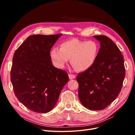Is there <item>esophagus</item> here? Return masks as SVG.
<instances>
[{
    "label": "esophagus",
    "mask_w": 135,
    "mask_h": 135,
    "mask_svg": "<svg viewBox=\"0 0 135 135\" xmlns=\"http://www.w3.org/2000/svg\"><path fill=\"white\" fill-rule=\"evenodd\" d=\"M68 76H69V78L70 79H73L75 78V75L74 74H69Z\"/></svg>",
    "instance_id": "esophagus-1"
}]
</instances>
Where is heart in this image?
<instances>
[{"label":"heart","instance_id":"b5f03b06","mask_svg":"<svg viewBox=\"0 0 135 135\" xmlns=\"http://www.w3.org/2000/svg\"><path fill=\"white\" fill-rule=\"evenodd\" d=\"M98 52V47L94 41H82L72 39L62 42L60 49L53 48L50 57L55 65L63 68L71 59L72 66L78 71H84L92 66Z\"/></svg>","mask_w":135,"mask_h":135}]
</instances>
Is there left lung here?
<instances>
[{
    "instance_id": "1",
    "label": "left lung",
    "mask_w": 135,
    "mask_h": 135,
    "mask_svg": "<svg viewBox=\"0 0 135 135\" xmlns=\"http://www.w3.org/2000/svg\"><path fill=\"white\" fill-rule=\"evenodd\" d=\"M100 42L94 64L76 76L80 101L89 110L105 109L119 95L125 76L124 60L121 51L109 38L94 35Z\"/></svg>"
}]
</instances>
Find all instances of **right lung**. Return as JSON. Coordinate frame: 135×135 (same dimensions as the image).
Segmentation results:
<instances>
[{
  "instance_id": "right-lung-1",
  "label": "right lung",
  "mask_w": 135,
  "mask_h": 135,
  "mask_svg": "<svg viewBox=\"0 0 135 135\" xmlns=\"http://www.w3.org/2000/svg\"><path fill=\"white\" fill-rule=\"evenodd\" d=\"M62 35H30L13 54L10 79L14 93L34 112L51 110L69 80L66 71L54 67L50 54Z\"/></svg>"
}]
</instances>
